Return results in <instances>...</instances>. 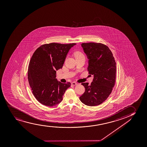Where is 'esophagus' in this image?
Segmentation results:
<instances>
[{
  "instance_id": "obj_1",
  "label": "esophagus",
  "mask_w": 147,
  "mask_h": 147,
  "mask_svg": "<svg viewBox=\"0 0 147 147\" xmlns=\"http://www.w3.org/2000/svg\"><path fill=\"white\" fill-rule=\"evenodd\" d=\"M77 84H78L77 83H76V82H72V83H71V85H72L73 86L77 85Z\"/></svg>"
}]
</instances>
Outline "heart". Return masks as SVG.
<instances>
[{"label": "heart", "mask_w": 147, "mask_h": 147, "mask_svg": "<svg viewBox=\"0 0 147 147\" xmlns=\"http://www.w3.org/2000/svg\"><path fill=\"white\" fill-rule=\"evenodd\" d=\"M74 55L76 57V58H79V57H80L82 56H84V55L80 51H76L74 53Z\"/></svg>", "instance_id": "obj_1"}]
</instances>
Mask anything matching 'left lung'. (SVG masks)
Segmentation results:
<instances>
[{
	"label": "left lung",
	"mask_w": 147,
	"mask_h": 147,
	"mask_svg": "<svg viewBox=\"0 0 147 147\" xmlns=\"http://www.w3.org/2000/svg\"><path fill=\"white\" fill-rule=\"evenodd\" d=\"M88 58V71L94 75L91 85L83 83L85 91L80 97L82 102L88 106H96L105 102L114 87L116 78V62L111 51L102 43H82Z\"/></svg>",
	"instance_id": "obj_1"
}]
</instances>
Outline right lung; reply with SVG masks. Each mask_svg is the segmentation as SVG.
Listing matches in <instances>:
<instances>
[{"instance_id":"add662e5","label":"right lung","mask_w":147,"mask_h":147,"mask_svg":"<svg viewBox=\"0 0 147 147\" xmlns=\"http://www.w3.org/2000/svg\"><path fill=\"white\" fill-rule=\"evenodd\" d=\"M76 44L50 43L40 46L29 63L28 79L34 97L42 105L53 107L60 103L71 83H62L56 70L62 68L69 49Z\"/></svg>"}]
</instances>
